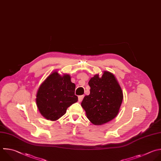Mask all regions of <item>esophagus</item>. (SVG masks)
Segmentation results:
<instances>
[{
    "label": "esophagus",
    "mask_w": 161,
    "mask_h": 161,
    "mask_svg": "<svg viewBox=\"0 0 161 161\" xmlns=\"http://www.w3.org/2000/svg\"><path fill=\"white\" fill-rule=\"evenodd\" d=\"M83 97H84V95H80V96H78V101L79 102L82 101Z\"/></svg>",
    "instance_id": "obj_1"
}]
</instances>
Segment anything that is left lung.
I'll return each mask as SVG.
<instances>
[{
    "instance_id": "1",
    "label": "left lung",
    "mask_w": 161,
    "mask_h": 161,
    "mask_svg": "<svg viewBox=\"0 0 161 161\" xmlns=\"http://www.w3.org/2000/svg\"><path fill=\"white\" fill-rule=\"evenodd\" d=\"M90 93L81 103L86 118L95 125H102L114 119L123 99L122 89L115 76L104 71L100 77L94 75L88 81Z\"/></svg>"
}]
</instances>
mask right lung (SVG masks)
Listing matches in <instances>:
<instances>
[{"instance_id": "obj_1", "label": "right lung", "mask_w": 161, "mask_h": 161, "mask_svg": "<svg viewBox=\"0 0 161 161\" xmlns=\"http://www.w3.org/2000/svg\"><path fill=\"white\" fill-rule=\"evenodd\" d=\"M75 88L69 75H61L56 70L51 73L36 92V103L42 116L54 121L64 115L69 107L78 101Z\"/></svg>"}]
</instances>
